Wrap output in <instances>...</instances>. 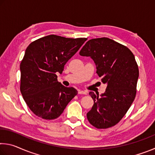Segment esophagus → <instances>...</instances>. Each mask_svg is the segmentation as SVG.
Masks as SVG:
<instances>
[{"label": "esophagus", "mask_w": 155, "mask_h": 155, "mask_svg": "<svg viewBox=\"0 0 155 155\" xmlns=\"http://www.w3.org/2000/svg\"><path fill=\"white\" fill-rule=\"evenodd\" d=\"M78 93L79 94H87V91H83V90H78Z\"/></svg>", "instance_id": "34e87169"}]
</instances>
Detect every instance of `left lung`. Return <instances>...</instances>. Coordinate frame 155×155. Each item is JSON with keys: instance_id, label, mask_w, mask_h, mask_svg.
<instances>
[{"instance_id": "8db88e82", "label": "left lung", "mask_w": 155, "mask_h": 155, "mask_svg": "<svg viewBox=\"0 0 155 155\" xmlns=\"http://www.w3.org/2000/svg\"><path fill=\"white\" fill-rule=\"evenodd\" d=\"M79 54L93 59L96 73L107 85L100 96L89 93L94 105L87 114L88 121L97 128L111 127L124 117L135 99L139 69L134 54L107 38L89 40Z\"/></svg>"}]
</instances>
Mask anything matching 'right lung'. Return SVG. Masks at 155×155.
I'll return each instance as SVG.
<instances>
[{
	"instance_id": "1",
	"label": "right lung",
	"mask_w": 155,
	"mask_h": 155,
	"mask_svg": "<svg viewBox=\"0 0 155 155\" xmlns=\"http://www.w3.org/2000/svg\"><path fill=\"white\" fill-rule=\"evenodd\" d=\"M87 38H66L50 35L31 43L25 51L20 70V91L25 103L37 116L45 120L59 117L77 94L57 81L64 65Z\"/></svg>"
}]
</instances>
